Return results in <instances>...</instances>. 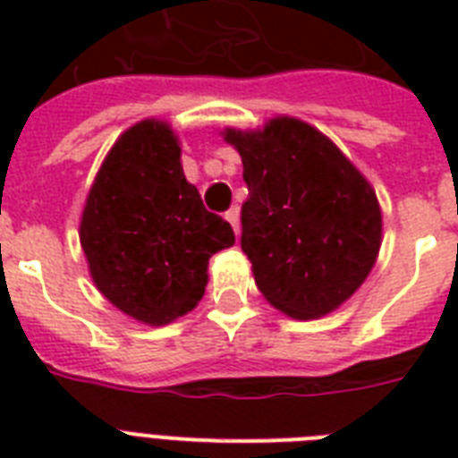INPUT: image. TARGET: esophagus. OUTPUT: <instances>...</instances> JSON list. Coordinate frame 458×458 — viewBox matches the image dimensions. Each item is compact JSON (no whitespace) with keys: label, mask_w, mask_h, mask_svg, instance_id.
Instances as JSON below:
<instances>
[{"label":"esophagus","mask_w":458,"mask_h":458,"mask_svg":"<svg viewBox=\"0 0 458 458\" xmlns=\"http://www.w3.org/2000/svg\"><path fill=\"white\" fill-rule=\"evenodd\" d=\"M225 221L233 225V230H235V235H237V233H240V208L230 207L228 211H225Z\"/></svg>","instance_id":"esophagus-1"}]
</instances>
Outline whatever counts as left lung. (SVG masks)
<instances>
[{
  "instance_id": "left-lung-1",
  "label": "left lung",
  "mask_w": 458,
  "mask_h": 458,
  "mask_svg": "<svg viewBox=\"0 0 458 458\" xmlns=\"http://www.w3.org/2000/svg\"><path fill=\"white\" fill-rule=\"evenodd\" d=\"M242 157V251L257 287L293 318L349 300L376 264L383 216L361 173L316 128L273 118L264 131H228Z\"/></svg>"
}]
</instances>
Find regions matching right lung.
Masks as SVG:
<instances>
[{
    "instance_id": "add662e5",
    "label": "right lung",
    "mask_w": 458,
    "mask_h": 458,
    "mask_svg": "<svg viewBox=\"0 0 458 458\" xmlns=\"http://www.w3.org/2000/svg\"><path fill=\"white\" fill-rule=\"evenodd\" d=\"M235 242L201 204L180 165L173 131L142 121L111 147L81 221V244L99 293L132 318L165 326L192 311L208 259Z\"/></svg>"
}]
</instances>
